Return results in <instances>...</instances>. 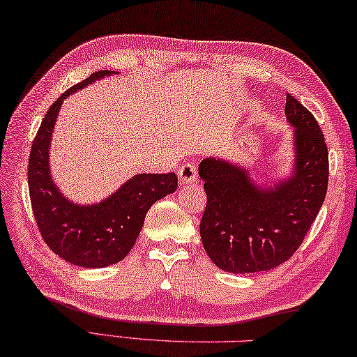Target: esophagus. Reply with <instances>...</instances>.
<instances>
[{
    "label": "esophagus",
    "mask_w": 357,
    "mask_h": 357,
    "mask_svg": "<svg viewBox=\"0 0 357 357\" xmlns=\"http://www.w3.org/2000/svg\"><path fill=\"white\" fill-rule=\"evenodd\" d=\"M197 178V171H196V164L195 162H188L183 164V166L178 167V180L180 183L188 185L196 182Z\"/></svg>",
    "instance_id": "obj_1"
}]
</instances>
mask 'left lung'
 <instances>
[{"label":"left lung","instance_id":"8db88e82","mask_svg":"<svg viewBox=\"0 0 357 357\" xmlns=\"http://www.w3.org/2000/svg\"><path fill=\"white\" fill-rule=\"evenodd\" d=\"M286 114L294 128L292 171L286 177L261 183L250 169L217 156L199 164L207 195L199 233L209 259L223 271H268L289 260L324 204V135L314 116L290 94Z\"/></svg>","mask_w":357,"mask_h":357}]
</instances>
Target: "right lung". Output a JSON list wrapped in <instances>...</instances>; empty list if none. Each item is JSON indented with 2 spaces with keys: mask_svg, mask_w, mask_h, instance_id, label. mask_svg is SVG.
Returning <instances> with one entry per match:
<instances>
[{
  "mask_svg": "<svg viewBox=\"0 0 357 357\" xmlns=\"http://www.w3.org/2000/svg\"><path fill=\"white\" fill-rule=\"evenodd\" d=\"M114 73L96 71L52 103L33 140L29 160L30 199L43 239L60 259L81 268H103L121 261L134 248L150 207L177 190L174 172L137 174L105 199L79 204L70 201L54 182L49 155L65 97Z\"/></svg>",
  "mask_w": 357,
  "mask_h": 357,
  "instance_id": "obj_1",
  "label": "right lung"
}]
</instances>
